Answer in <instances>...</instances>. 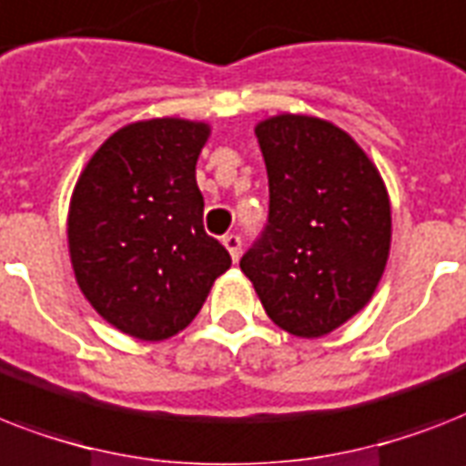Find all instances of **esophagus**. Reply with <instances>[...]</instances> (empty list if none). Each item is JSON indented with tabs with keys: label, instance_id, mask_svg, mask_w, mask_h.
Returning a JSON list of instances; mask_svg holds the SVG:
<instances>
[{
	"label": "esophagus",
	"instance_id": "obj_1",
	"mask_svg": "<svg viewBox=\"0 0 466 466\" xmlns=\"http://www.w3.org/2000/svg\"><path fill=\"white\" fill-rule=\"evenodd\" d=\"M222 244H225L227 251H229V256H232L234 261H237V258H239V254H241V237H239V234H225V237H222Z\"/></svg>",
	"mask_w": 466,
	"mask_h": 466
}]
</instances>
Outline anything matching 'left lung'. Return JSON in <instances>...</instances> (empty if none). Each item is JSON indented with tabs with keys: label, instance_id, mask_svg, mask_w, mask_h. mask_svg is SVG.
I'll use <instances>...</instances> for the list:
<instances>
[{
	"label": "left lung",
	"instance_id": "obj_1",
	"mask_svg": "<svg viewBox=\"0 0 466 466\" xmlns=\"http://www.w3.org/2000/svg\"><path fill=\"white\" fill-rule=\"evenodd\" d=\"M268 171V222L241 256L280 329L317 339L360 311L387 266L390 198L340 127L307 116L256 126Z\"/></svg>",
	"mask_w": 466,
	"mask_h": 466
}]
</instances>
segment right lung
<instances>
[{
    "instance_id": "1",
    "label": "right lung",
    "mask_w": 466,
    "mask_h": 466,
    "mask_svg": "<svg viewBox=\"0 0 466 466\" xmlns=\"http://www.w3.org/2000/svg\"><path fill=\"white\" fill-rule=\"evenodd\" d=\"M208 126L133 123L91 157L69 203V256L84 298L142 340H164L196 319L232 256L203 227L196 161Z\"/></svg>"
}]
</instances>
